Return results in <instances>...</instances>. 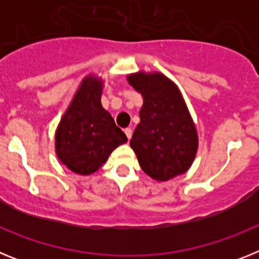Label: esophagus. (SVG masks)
I'll use <instances>...</instances> for the list:
<instances>
[{"mask_svg": "<svg viewBox=\"0 0 259 259\" xmlns=\"http://www.w3.org/2000/svg\"><path fill=\"white\" fill-rule=\"evenodd\" d=\"M124 134H125V136H127L128 140H131V137H132V130H131V128H125Z\"/></svg>", "mask_w": 259, "mask_h": 259, "instance_id": "1", "label": "esophagus"}]
</instances>
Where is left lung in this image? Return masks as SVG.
<instances>
[{
  "label": "left lung",
  "instance_id": "obj_1",
  "mask_svg": "<svg viewBox=\"0 0 259 259\" xmlns=\"http://www.w3.org/2000/svg\"><path fill=\"white\" fill-rule=\"evenodd\" d=\"M144 104L131 139L141 168L155 180L185 172L197 152V132L175 84L162 74L130 75Z\"/></svg>",
  "mask_w": 259,
  "mask_h": 259
}]
</instances>
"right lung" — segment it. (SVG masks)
I'll return each mask as SVG.
<instances>
[{"instance_id": "1", "label": "right lung", "mask_w": 259, "mask_h": 259, "mask_svg": "<svg viewBox=\"0 0 259 259\" xmlns=\"http://www.w3.org/2000/svg\"><path fill=\"white\" fill-rule=\"evenodd\" d=\"M125 141L124 132L102 107L100 80L87 77L57 130L56 150L61 162L74 172L89 175Z\"/></svg>"}]
</instances>
